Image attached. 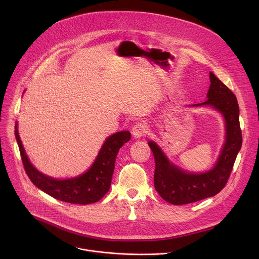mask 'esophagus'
<instances>
[{"instance_id":"34e87169","label":"esophagus","mask_w":259,"mask_h":259,"mask_svg":"<svg viewBox=\"0 0 259 259\" xmlns=\"http://www.w3.org/2000/svg\"><path fill=\"white\" fill-rule=\"evenodd\" d=\"M147 133V126L145 123L143 122H138L136 123L133 128H132V134L134 137L136 138H139V137H142L144 135H146Z\"/></svg>"}]
</instances>
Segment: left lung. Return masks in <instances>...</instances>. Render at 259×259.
<instances>
[{
    "instance_id": "1",
    "label": "left lung",
    "mask_w": 259,
    "mask_h": 259,
    "mask_svg": "<svg viewBox=\"0 0 259 259\" xmlns=\"http://www.w3.org/2000/svg\"><path fill=\"white\" fill-rule=\"evenodd\" d=\"M210 82L208 99L196 105H211L217 109L226 119L227 129L226 143L212 170L201 174L182 171L168 161L154 141H149L156 162L155 189L166 202L173 205L190 204L218 194L226 187L242 146L237 97L213 72H210Z\"/></svg>"
}]
</instances>
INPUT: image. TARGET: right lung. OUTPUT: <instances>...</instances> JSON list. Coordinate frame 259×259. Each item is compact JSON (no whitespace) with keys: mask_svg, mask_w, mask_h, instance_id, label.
<instances>
[{"mask_svg":"<svg viewBox=\"0 0 259 259\" xmlns=\"http://www.w3.org/2000/svg\"><path fill=\"white\" fill-rule=\"evenodd\" d=\"M15 137L25 173L36 188L49 196L66 203L87 205L99 201L108 191L112 183L115 162L119 150L131 139L129 131H121L109 136L91 168L79 177L58 180L36 170L29 162L15 125Z\"/></svg>","mask_w":259,"mask_h":259,"instance_id":"obj_1","label":"right lung"}]
</instances>
